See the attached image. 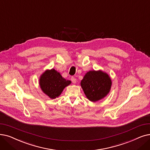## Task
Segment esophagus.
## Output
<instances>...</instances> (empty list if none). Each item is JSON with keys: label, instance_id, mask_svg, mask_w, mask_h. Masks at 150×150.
<instances>
[{"label": "esophagus", "instance_id": "34e87169", "mask_svg": "<svg viewBox=\"0 0 150 150\" xmlns=\"http://www.w3.org/2000/svg\"><path fill=\"white\" fill-rule=\"evenodd\" d=\"M71 81H72V83H73L74 84H75V83H76V79H75V77H74V76H71Z\"/></svg>", "mask_w": 150, "mask_h": 150}]
</instances>
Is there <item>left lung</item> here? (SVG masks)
I'll return each mask as SVG.
<instances>
[{
  "mask_svg": "<svg viewBox=\"0 0 150 150\" xmlns=\"http://www.w3.org/2000/svg\"><path fill=\"white\" fill-rule=\"evenodd\" d=\"M112 80L101 70L89 71L81 81V86L87 98L91 102L104 98L110 92Z\"/></svg>",
  "mask_w": 150,
  "mask_h": 150,
  "instance_id": "obj_1",
  "label": "left lung"
}]
</instances>
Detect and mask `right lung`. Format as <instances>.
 <instances>
[{"label": "right lung", "mask_w": 150, "mask_h": 150, "mask_svg": "<svg viewBox=\"0 0 150 150\" xmlns=\"http://www.w3.org/2000/svg\"><path fill=\"white\" fill-rule=\"evenodd\" d=\"M71 83L61 76L60 73L52 69L47 70L40 76L39 84L43 92L51 99L59 96L64 89Z\"/></svg>", "instance_id": "right-lung-1"}]
</instances>
